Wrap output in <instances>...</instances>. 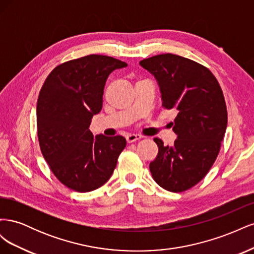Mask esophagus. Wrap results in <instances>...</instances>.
Listing matches in <instances>:
<instances>
[{
	"label": "esophagus",
	"instance_id": "esophagus-1",
	"mask_svg": "<svg viewBox=\"0 0 254 254\" xmlns=\"http://www.w3.org/2000/svg\"><path fill=\"white\" fill-rule=\"evenodd\" d=\"M140 139H142V135H140V134H127L126 135V140L128 143H132V142H135Z\"/></svg>",
	"mask_w": 254,
	"mask_h": 254
}]
</instances>
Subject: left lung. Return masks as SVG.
Here are the masks:
<instances>
[{"label": "left lung", "mask_w": 254, "mask_h": 254, "mask_svg": "<svg viewBox=\"0 0 254 254\" xmlns=\"http://www.w3.org/2000/svg\"><path fill=\"white\" fill-rule=\"evenodd\" d=\"M140 64L156 77L163 108L177 112L174 146L153 139L159 151L150 173L164 190L184 191L204 178L218 156L228 122L224 93L209 68L189 58L167 53Z\"/></svg>", "instance_id": "1"}]
</instances>
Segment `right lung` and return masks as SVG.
I'll list each match as a JSON object with an SVG mask.
<instances>
[{
    "label": "right lung",
    "instance_id": "obj_1",
    "mask_svg": "<svg viewBox=\"0 0 254 254\" xmlns=\"http://www.w3.org/2000/svg\"><path fill=\"white\" fill-rule=\"evenodd\" d=\"M127 64L113 57L88 55L57 65L49 74L37 102L38 140L56 178L80 193L110 179L126 146L121 135H93L90 124L103 107L107 78Z\"/></svg>",
    "mask_w": 254,
    "mask_h": 254
}]
</instances>
